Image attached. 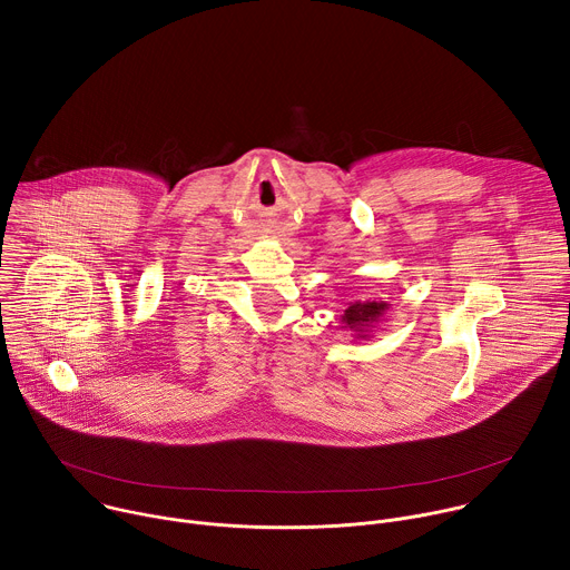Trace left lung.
<instances>
[{
  "label": "left lung",
  "mask_w": 570,
  "mask_h": 570,
  "mask_svg": "<svg viewBox=\"0 0 570 570\" xmlns=\"http://www.w3.org/2000/svg\"><path fill=\"white\" fill-rule=\"evenodd\" d=\"M390 304L383 299H358V302H350V306L343 313V330L352 332L354 341H367L372 338V332L376 330V324L383 320V315L387 313Z\"/></svg>",
  "instance_id": "8db88e82"
}]
</instances>
